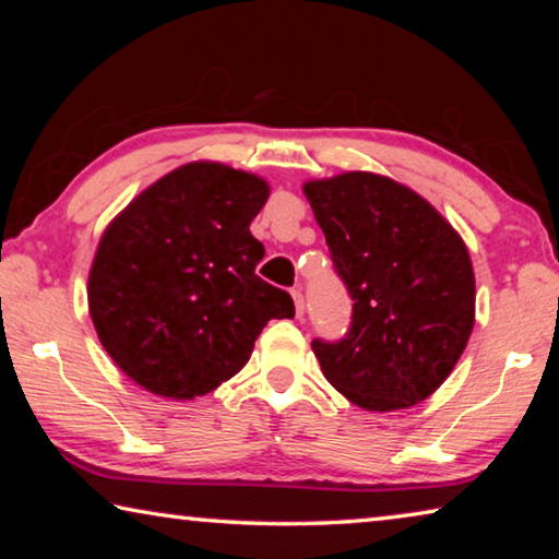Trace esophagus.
Masks as SVG:
<instances>
[{
  "label": "esophagus",
  "instance_id": "34e87169",
  "mask_svg": "<svg viewBox=\"0 0 559 559\" xmlns=\"http://www.w3.org/2000/svg\"><path fill=\"white\" fill-rule=\"evenodd\" d=\"M290 296H293V302H296V316L302 318V310H306V300H302L300 288H293Z\"/></svg>",
  "mask_w": 559,
  "mask_h": 559
}]
</instances>
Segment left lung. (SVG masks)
Segmentation results:
<instances>
[{
    "instance_id": "8db88e82",
    "label": "left lung",
    "mask_w": 559,
    "mask_h": 559,
    "mask_svg": "<svg viewBox=\"0 0 559 559\" xmlns=\"http://www.w3.org/2000/svg\"><path fill=\"white\" fill-rule=\"evenodd\" d=\"M353 298L343 340H313L325 380L370 412L439 390L476 323V278L459 231L390 177L343 173L302 185Z\"/></svg>"
}]
</instances>
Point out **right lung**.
I'll list each match as a JSON object with an SVG mask.
<instances>
[{
  "label": "right lung",
  "mask_w": 559,
  "mask_h": 559,
  "mask_svg": "<svg viewBox=\"0 0 559 559\" xmlns=\"http://www.w3.org/2000/svg\"><path fill=\"white\" fill-rule=\"evenodd\" d=\"M266 179L189 163L140 192L103 231L88 273L100 345L132 382L167 400L212 392L249 362L293 298L257 276L263 243L249 226Z\"/></svg>",
  "instance_id": "obj_1"
}]
</instances>
